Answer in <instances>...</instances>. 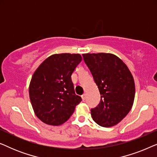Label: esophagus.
I'll return each instance as SVG.
<instances>
[{
	"label": "esophagus",
	"mask_w": 157,
	"mask_h": 157,
	"mask_svg": "<svg viewBox=\"0 0 157 157\" xmlns=\"http://www.w3.org/2000/svg\"><path fill=\"white\" fill-rule=\"evenodd\" d=\"M81 98H82V99L84 101L86 99V94H83L82 96H81Z\"/></svg>",
	"instance_id": "esophagus-1"
}]
</instances>
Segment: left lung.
<instances>
[{
  "mask_svg": "<svg viewBox=\"0 0 157 157\" xmlns=\"http://www.w3.org/2000/svg\"><path fill=\"white\" fill-rule=\"evenodd\" d=\"M83 58L101 94L100 103L91 109V117L103 127L115 126L128 114L134 104L135 84L132 73L111 53H85Z\"/></svg>",
  "mask_w": 157,
  "mask_h": 157,
  "instance_id": "obj_1",
  "label": "left lung"
}]
</instances>
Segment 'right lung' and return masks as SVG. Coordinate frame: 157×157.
<instances>
[{
    "instance_id": "add662e5",
    "label": "right lung",
    "mask_w": 157,
    "mask_h": 157,
    "mask_svg": "<svg viewBox=\"0 0 157 157\" xmlns=\"http://www.w3.org/2000/svg\"><path fill=\"white\" fill-rule=\"evenodd\" d=\"M81 60L78 53L54 54L34 72L29 86L30 100L36 117L44 123L63 124L81 101L71 81V74Z\"/></svg>"
}]
</instances>
